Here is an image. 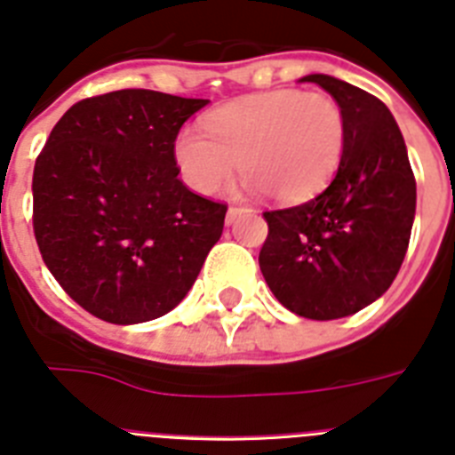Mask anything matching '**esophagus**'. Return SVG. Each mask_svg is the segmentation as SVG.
I'll list each match as a JSON object with an SVG mask.
<instances>
[{"label":"esophagus","instance_id":"34e87169","mask_svg":"<svg viewBox=\"0 0 455 455\" xmlns=\"http://www.w3.org/2000/svg\"><path fill=\"white\" fill-rule=\"evenodd\" d=\"M241 212H243V209H241V207H230V209H228V214H225V223H228V225L235 223V219L241 214Z\"/></svg>","mask_w":455,"mask_h":455}]
</instances>
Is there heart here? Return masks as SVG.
Here are the masks:
<instances>
[{"label":"heart","instance_id":"obj_1","mask_svg":"<svg viewBox=\"0 0 455 455\" xmlns=\"http://www.w3.org/2000/svg\"><path fill=\"white\" fill-rule=\"evenodd\" d=\"M204 132H180L172 146L184 182L214 196L235 175L280 204H300L323 191L344 156L347 120L323 92L296 88L255 92L214 108Z\"/></svg>","mask_w":455,"mask_h":455}]
</instances>
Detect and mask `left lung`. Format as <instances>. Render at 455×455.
I'll return each instance as SVG.
<instances>
[{"label": "left lung", "mask_w": 455, "mask_h": 455, "mask_svg": "<svg viewBox=\"0 0 455 455\" xmlns=\"http://www.w3.org/2000/svg\"><path fill=\"white\" fill-rule=\"evenodd\" d=\"M300 82L319 84L339 104L347 148L316 198L264 212L259 268L293 315L331 321L360 312L394 283L410 243L417 184L403 134L380 100L331 75Z\"/></svg>", "instance_id": "8db88e82"}]
</instances>
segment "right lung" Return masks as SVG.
<instances>
[{
    "label": "right lung",
    "instance_id": "add662e5",
    "mask_svg": "<svg viewBox=\"0 0 455 455\" xmlns=\"http://www.w3.org/2000/svg\"><path fill=\"white\" fill-rule=\"evenodd\" d=\"M209 100L124 88L70 107L34 168L43 262L108 323L159 319L193 287L228 207L180 182L172 146Z\"/></svg>",
    "mask_w": 455,
    "mask_h": 455
}]
</instances>
